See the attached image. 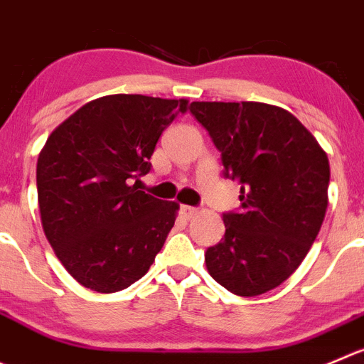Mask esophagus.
<instances>
[{
	"instance_id": "34e87169",
	"label": "esophagus",
	"mask_w": 364,
	"mask_h": 364,
	"mask_svg": "<svg viewBox=\"0 0 364 364\" xmlns=\"http://www.w3.org/2000/svg\"><path fill=\"white\" fill-rule=\"evenodd\" d=\"M196 213H198V209H195V207H191V205H180V214H182V216H184L186 220L193 218Z\"/></svg>"
}]
</instances>
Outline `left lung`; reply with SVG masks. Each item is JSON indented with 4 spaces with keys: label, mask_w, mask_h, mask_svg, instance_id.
<instances>
[{
    "label": "left lung",
    "mask_w": 364,
    "mask_h": 364,
    "mask_svg": "<svg viewBox=\"0 0 364 364\" xmlns=\"http://www.w3.org/2000/svg\"><path fill=\"white\" fill-rule=\"evenodd\" d=\"M193 116L221 151L223 175L241 186L240 210L205 252L210 277L234 295L257 296L300 266L323 223L327 154L288 110L259 102H193Z\"/></svg>",
    "instance_id": "8db88e82"
}]
</instances>
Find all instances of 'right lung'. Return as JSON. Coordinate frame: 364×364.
Here are the masks:
<instances>
[{
	"label": "right lung",
	"instance_id": "right-lung-1",
	"mask_svg": "<svg viewBox=\"0 0 364 364\" xmlns=\"http://www.w3.org/2000/svg\"><path fill=\"white\" fill-rule=\"evenodd\" d=\"M186 110L188 100L110 95L85 103L48 137L37 161L41 221L58 261L85 288L121 291L161 252L178 203L139 191L137 178Z\"/></svg>",
	"mask_w": 364,
	"mask_h": 364
}]
</instances>
